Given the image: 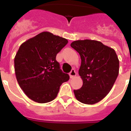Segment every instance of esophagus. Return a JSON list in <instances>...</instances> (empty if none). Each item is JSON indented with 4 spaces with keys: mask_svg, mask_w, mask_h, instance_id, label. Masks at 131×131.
I'll list each match as a JSON object with an SVG mask.
<instances>
[{
    "mask_svg": "<svg viewBox=\"0 0 131 131\" xmlns=\"http://www.w3.org/2000/svg\"><path fill=\"white\" fill-rule=\"evenodd\" d=\"M76 72H75V69H72L71 71L69 73V76H70V78H73L74 77H75L76 76Z\"/></svg>",
    "mask_w": 131,
    "mask_h": 131,
    "instance_id": "obj_1",
    "label": "esophagus"
}]
</instances>
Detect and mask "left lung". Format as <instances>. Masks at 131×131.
<instances>
[{
	"mask_svg": "<svg viewBox=\"0 0 131 131\" xmlns=\"http://www.w3.org/2000/svg\"><path fill=\"white\" fill-rule=\"evenodd\" d=\"M80 53L79 75L83 85L74 90L78 101L87 105L101 101L112 90L119 73V60L113 48L95 40H78L71 44Z\"/></svg>",
	"mask_w": 131,
	"mask_h": 131,
	"instance_id": "left-lung-1",
	"label": "left lung"
}]
</instances>
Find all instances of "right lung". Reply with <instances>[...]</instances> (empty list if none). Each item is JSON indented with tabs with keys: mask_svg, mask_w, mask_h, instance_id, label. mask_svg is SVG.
<instances>
[{
	"mask_svg": "<svg viewBox=\"0 0 131 131\" xmlns=\"http://www.w3.org/2000/svg\"><path fill=\"white\" fill-rule=\"evenodd\" d=\"M67 39L43 32L24 42L14 58L19 86L28 97L39 103L53 101L69 75L60 69L56 57Z\"/></svg>",
	"mask_w": 131,
	"mask_h": 131,
	"instance_id": "add662e5",
	"label": "right lung"
}]
</instances>
